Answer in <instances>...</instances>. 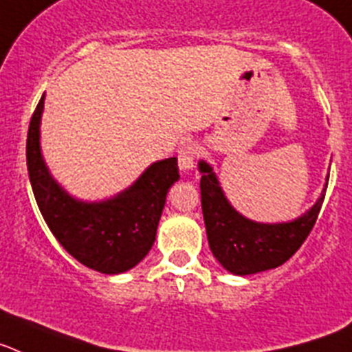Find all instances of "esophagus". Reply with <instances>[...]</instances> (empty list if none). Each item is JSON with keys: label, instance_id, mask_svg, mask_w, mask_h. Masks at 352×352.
Returning <instances> with one entry per match:
<instances>
[{"label": "esophagus", "instance_id": "esophagus-1", "mask_svg": "<svg viewBox=\"0 0 352 352\" xmlns=\"http://www.w3.org/2000/svg\"><path fill=\"white\" fill-rule=\"evenodd\" d=\"M195 157H197V146L188 143L179 151V168L182 172H189L195 168Z\"/></svg>", "mask_w": 352, "mask_h": 352}]
</instances>
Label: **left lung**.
<instances>
[{"label": "left lung", "mask_w": 352, "mask_h": 352, "mask_svg": "<svg viewBox=\"0 0 352 352\" xmlns=\"http://www.w3.org/2000/svg\"><path fill=\"white\" fill-rule=\"evenodd\" d=\"M201 173V212L207 239L216 261L237 276L274 269L287 262L305 243L322 207L328 179L317 201L305 214L283 223H261L246 218L228 201L218 175L204 159L198 161Z\"/></svg>", "instance_id": "1"}]
</instances>
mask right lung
Listing matches in <instances>:
<instances>
[{
	"mask_svg": "<svg viewBox=\"0 0 352 352\" xmlns=\"http://www.w3.org/2000/svg\"><path fill=\"white\" fill-rule=\"evenodd\" d=\"M44 100L33 113L26 161L36 206L49 230L76 261L104 274H120L140 264L155 241L166 195L179 180L177 157L155 161L129 188L106 200L87 201L58 184L42 155Z\"/></svg>",
	"mask_w": 352,
	"mask_h": 352,
	"instance_id": "add662e5",
	"label": "right lung"
}]
</instances>
